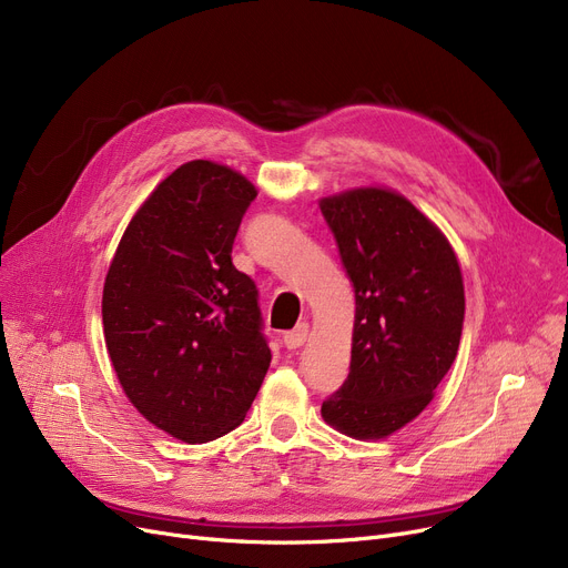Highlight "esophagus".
<instances>
[{"label": "esophagus", "mask_w": 568, "mask_h": 568, "mask_svg": "<svg viewBox=\"0 0 568 568\" xmlns=\"http://www.w3.org/2000/svg\"><path fill=\"white\" fill-rule=\"evenodd\" d=\"M306 338H308V322H300V324L294 326L292 332H287V334L283 336V341H285V347H287V349L302 347V345L306 343Z\"/></svg>", "instance_id": "34e87169"}]
</instances>
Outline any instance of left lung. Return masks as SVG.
<instances>
[{"instance_id": "8db88e82", "label": "left lung", "mask_w": 568, "mask_h": 568, "mask_svg": "<svg viewBox=\"0 0 568 568\" xmlns=\"http://www.w3.org/2000/svg\"><path fill=\"white\" fill-rule=\"evenodd\" d=\"M320 209L356 302L349 375L322 416L349 437L379 439L426 409L456 359L460 264L446 236L394 191L354 189Z\"/></svg>"}]
</instances>
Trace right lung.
<instances>
[{"mask_svg":"<svg viewBox=\"0 0 568 568\" xmlns=\"http://www.w3.org/2000/svg\"><path fill=\"white\" fill-rule=\"evenodd\" d=\"M257 191L212 163L176 168L138 209L103 285V334L129 400L202 444L244 422L272 364L257 287L232 244Z\"/></svg>","mask_w":568,"mask_h":568,"instance_id":"1","label":"right lung"}]
</instances>
